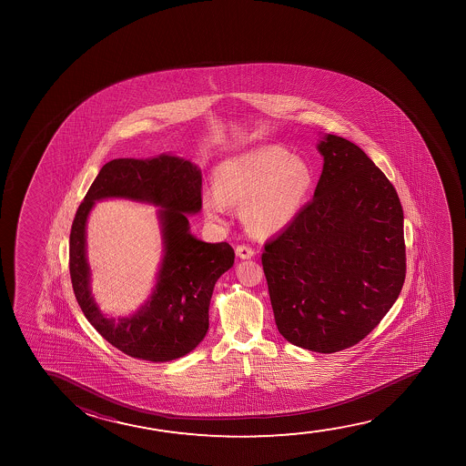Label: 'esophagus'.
Listing matches in <instances>:
<instances>
[{
	"mask_svg": "<svg viewBox=\"0 0 466 466\" xmlns=\"http://www.w3.org/2000/svg\"><path fill=\"white\" fill-rule=\"evenodd\" d=\"M236 253L240 259H248L255 256V248H251L249 245H238L236 248Z\"/></svg>",
	"mask_w": 466,
	"mask_h": 466,
	"instance_id": "1",
	"label": "esophagus"
}]
</instances>
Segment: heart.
<instances>
[{"label":"heart","mask_w":466,"mask_h":466,"mask_svg":"<svg viewBox=\"0 0 466 466\" xmlns=\"http://www.w3.org/2000/svg\"><path fill=\"white\" fill-rule=\"evenodd\" d=\"M215 191L202 198L207 217L221 223L230 205H243V219L255 232L285 228L306 202L312 170L280 147H264L226 159L213 173Z\"/></svg>","instance_id":"heart-1"}]
</instances>
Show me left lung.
Wrapping results in <instances>:
<instances>
[{
    "mask_svg": "<svg viewBox=\"0 0 466 466\" xmlns=\"http://www.w3.org/2000/svg\"><path fill=\"white\" fill-rule=\"evenodd\" d=\"M323 172L261 256L275 325L288 342L319 353L350 349L389 312L406 279L402 207L361 147L328 135Z\"/></svg>",
    "mask_w": 466,
    "mask_h": 466,
    "instance_id": "1",
    "label": "left lung"
}]
</instances>
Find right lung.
Masks as SVG:
<instances>
[{"label": "right lung", "mask_w": 466, "mask_h": 466, "mask_svg": "<svg viewBox=\"0 0 466 466\" xmlns=\"http://www.w3.org/2000/svg\"><path fill=\"white\" fill-rule=\"evenodd\" d=\"M127 197L165 207L161 212L167 255L158 285L147 304L119 322L97 310L88 289L85 221L96 199ZM202 207V175L175 156L115 159L105 164L77 208L70 234V277L77 304L103 339L128 357L170 361L185 357L205 338L208 307L218 279L232 268L229 243H205L189 234L186 213Z\"/></svg>", "instance_id": "add662e5"}]
</instances>
